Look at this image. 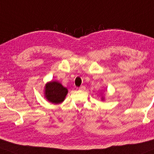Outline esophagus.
<instances>
[{
    "label": "esophagus",
    "instance_id": "obj_1",
    "mask_svg": "<svg viewBox=\"0 0 154 154\" xmlns=\"http://www.w3.org/2000/svg\"><path fill=\"white\" fill-rule=\"evenodd\" d=\"M79 90H85V87L83 86V85H82V86H81V87H79Z\"/></svg>",
    "mask_w": 154,
    "mask_h": 154
}]
</instances>
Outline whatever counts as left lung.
<instances>
[{
    "label": "left lung",
    "mask_w": 154,
    "mask_h": 154,
    "mask_svg": "<svg viewBox=\"0 0 154 154\" xmlns=\"http://www.w3.org/2000/svg\"><path fill=\"white\" fill-rule=\"evenodd\" d=\"M101 100H102V101H104V96H102V98H101Z\"/></svg>",
    "instance_id": "left-lung-1"
}]
</instances>
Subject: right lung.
I'll use <instances>...</instances> for the list:
<instances>
[{"instance_id":"obj_1","label":"right lung","mask_w":154,"mask_h":154,"mask_svg":"<svg viewBox=\"0 0 154 154\" xmlns=\"http://www.w3.org/2000/svg\"><path fill=\"white\" fill-rule=\"evenodd\" d=\"M67 93V89L57 81L48 82L44 87L45 98L54 104H59L63 102Z\"/></svg>"}]
</instances>
